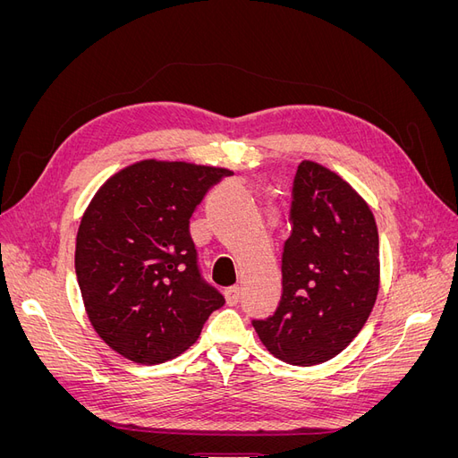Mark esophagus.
Listing matches in <instances>:
<instances>
[{
  "instance_id": "obj_1",
  "label": "esophagus",
  "mask_w": 458,
  "mask_h": 458,
  "mask_svg": "<svg viewBox=\"0 0 458 458\" xmlns=\"http://www.w3.org/2000/svg\"><path fill=\"white\" fill-rule=\"evenodd\" d=\"M239 298H241V288L239 286H229L225 290V300H227L229 306H237Z\"/></svg>"
}]
</instances>
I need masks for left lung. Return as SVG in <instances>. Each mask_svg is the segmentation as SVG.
<instances>
[{"mask_svg":"<svg viewBox=\"0 0 458 458\" xmlns=\"http://www.w3.org/2000/svg\"><path fill=\"white\" fill-rule=\"evenodd\" d=\"M293 195L281 303L252 325L276 359L311 367L348 348L367 323L380 288L378 229L365 199L313 160L298 165Z\"/></svg>","mask_w":458,"mask_h":458,"instance_id":"left-lung-1","label":"left lung"}]
</instances>
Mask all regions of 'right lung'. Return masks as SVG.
<instances>
[{"mask_svg":"<svg viewBox=\"0 0 458 458\" xmlns=\"http://www.w3.org/2000/svg\"><path fill=\"white\" fill-rule=\"evenodd\" d=\"M227 168L147 158L95 192L76 234L81 300L99 338L122 357L158 365L189 350L225 300L197 267L189 219Z\"/></svg>","mask_w":458,"mask_h":458,"instance_id":"obj_1","label":"right lung"}]
</instances>
